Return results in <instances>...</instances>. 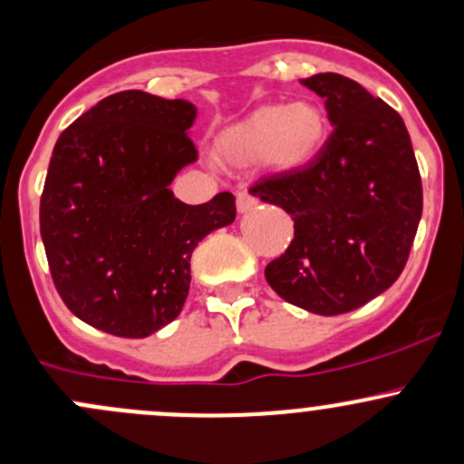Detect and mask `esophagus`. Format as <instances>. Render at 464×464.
<instances>
[{
  "label": "esophagus",
  "instance_id": "34e87169",
  "mask_svg": "<svg viewBox=\"0 0 464 464\" xmlns=\"http://www.w3.org/2000/svg\"><path fill=\"white\" fill-rule=\"evenodd\" d=\"M255 205H256L255 196L247 194V191H238V196H237V209H238V214L250 212V209L255 208Z\"/></svg>",
  "mask_w": 464,
  "mask_h": 464
}]
</instances>
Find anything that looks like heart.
Wrapping results in <instances>:
<instances>
[{
    "label": "heart",
    "mask_w": 464,
    "mask_h": 464,
    "mask_svg": "<svg viewBox=\"0 0 464 464\" xmlns=\"http://www.w3.org/2000/svg\"><path fill=\"white\" fill-rule=\"evenodd\" d=\"M327 140V119L315 103L268 105L230 128L218 141V153L234 164L256 160L277 173L297 171L315 160Z\"/></svg>",
    "instance_id": "1"
}]
</instances>
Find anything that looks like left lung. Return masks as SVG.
Segmentation results:
<instances>
[{
    "instance_id": "1",
    "label": "left lung",
    "mask_w": 464,
    "mask_h": 464,
    "mask_svg": "<svg viewBox=\"0 0 464 464\" xmlns=\"http://www.w3.org/2000/svg\"><path fill=\"white\" fill-rule=\"evenodd\" d=\"M302 85L324 99L334 132L315 160L250 189L295 223L291 246L266 266L279 297L318 315L354 311L401 275L421 218V178L403 119L341 74Z\"/></svg>"
}]
</instances>
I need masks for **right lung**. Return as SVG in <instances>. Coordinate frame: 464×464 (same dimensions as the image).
Returning a JSON list of instances; mask_svg holds the SVG:
<instances>
[{"label":"right lung","instance_id":"right-lung-1","mask_svg":"<svg viewBox=\"0 0 464 464\" xmlns=\"http://www.w3.org/2000/svg\"><path fill=\"white\" fill-rule=\"evenodd\" d=\"M196 105L117 92L76 119L53 146L40 234L53 284L82 323L146 338L176 320L200 238L237 217L230 191L185 205L169 185L198 160Z\"/></svg>","mask_w":464,"mask_h":464}]
</instances>
